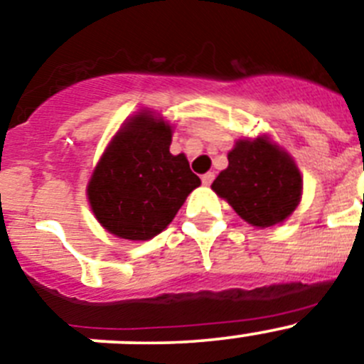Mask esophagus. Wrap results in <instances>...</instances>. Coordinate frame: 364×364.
<instances>
[{"label": "esophagus", "mask_w": 364, "mask_h": 364, "mask_svg": "<svg viewBox=\"0 0 364 364\" xmlns=\"http://www.w3.org/2000/svg\"><path fill=\"white\" fill-rule=\"evenodd\" d=\"M213 178H215V176H213V172H206V174H203L201 176V181H203V185H212V181H213Z\"/></svg>", "instance_id": "34e87169"}]
</instances>
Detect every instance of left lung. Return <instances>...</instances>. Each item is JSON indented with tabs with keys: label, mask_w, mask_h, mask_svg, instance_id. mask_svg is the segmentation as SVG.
Returning <instances> with one entry per match:
<instances>
[{
	"label": "left lung",
	"mask_w": 364,
	"mask_h": 364,
	"mask_svg": "<svg viewBox=\"0 0 364 364\" xmlns=\"http://www.w3.org/2000/svg\"><path fill=\"white\" fill-rule=\"evenodd\" d=\"M301 188L294 159L266 134L237 141L228 152V168L212 183L217 196L259 228L284 223L300 205Z\"/></svg>",
	"instance_id": "8db88e82"
}]
</instances>
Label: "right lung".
Instances as JSON below:
<instances>
[{"label":"right lung","mask_w":364,"mask_h":364,"mask_svg":"<svg viewBox=\"0 0 364 364\" xmlns=\"http://www.w3.org/2000/svg\"><path fill=\"white\" fill-rule=\"evenodd\" d=\"M172 127L151 111L125 122L87 183L98 223L113 235L149 240L172 223L201 179L185 154H171Z\"/></svg>","instance_id":"1"}]
</instances>
